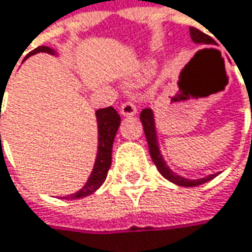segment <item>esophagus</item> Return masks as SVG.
<instances>
[{"instance_id": "esophagus-1", "label": "esophagus", "mask_w": 252, "mask_h": 252, "mask_svg": "<svg viewBox=\"0 0 252 252\" xmlns=\"http://www.w3.org/2000/svg\"><path fill=\"white\" fill-rule=\"evenodd\" d=\"M120 112H121V115L123 117H132V115H135L137 114V106L134 105L132 102H124L121 105V108H120Z\"/></svg>"}]
</instances>
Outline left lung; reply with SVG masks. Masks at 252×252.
Segmentation results:
<instances>
[{"label": "left lung", "mask_w": 252, "mask_h": 252, "mask_svg": "<svg viewBox=\"0 0 252 252\" xmlns=\"http://www.w3.org/2000/svg\"><path fill=\"white\" fill-rule=\"evenodd\" d=\"M190 38L194 44H215V40L209 35H206L205 33H202L200 30L190 27ZM140 120L143 123L144 126V132H146V138H147V143H149V150L150 156H151V160L153 163L156 164L157 170L160 172V174L167 179L169 182H172L177 186H183V188H194V186H199V185H203L209 180H212L214 177H217L219 173H214V174H208L205 177H199V179H188L179 173H176L174 170L170 169V166L167 164V161L164 160L163 157V153L160 149V143H158V135H157V126H156V118H154V112L153 109L146 108L141 115H140Z\"/></svg>", "instance_id": "obj_1"}]
</instances>
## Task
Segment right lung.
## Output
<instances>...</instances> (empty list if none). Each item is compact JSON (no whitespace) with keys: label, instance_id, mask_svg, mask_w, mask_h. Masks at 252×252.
<instances>
[{"label":"right lung","instance_id":"1","mask_svg":"<svg viewBox=\"0 0 252 252\" xmlns=\"http://www.w3.org/2000/svg\"><path fill=\"white\" fill-rule=\"evenodd\" d=\"M37 53H49V55H53V56H59V53L55 49H52L49 46H40V47L34 49L33 52H30L26 56V59L33 56V55H37ZM95 117H96V126H98V150H96V158H95V163H94V169L89 174L85 186L82 189H79L76 193L64 196V199L75 200V199L86 197V196L92 194L94 192H96L102 186V183L106 179L108 170L111 167L112 144H114L117 131H118L120 124H121V118H120L118 112L112 106L98 109L95 112Z\"/></svg>","mask_w":252,"mask_h":252}]
</instances>
